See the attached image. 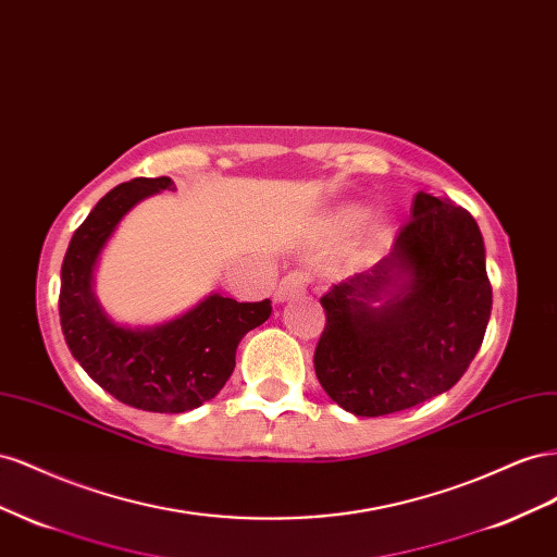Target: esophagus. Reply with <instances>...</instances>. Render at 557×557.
<instances>
[{
  "instance_id": "1",
  "label": "esophagus",
  "mask_w": 557,
  "mask_h": 557,
  "mask_svg": "<svg viewBox=\"0 0 557 557\" xmlns=\"http://www.w3.org/2000/svg\"><path fill=\"white\" fill-rule=\"evenodd\" d=\"M308 282H310L308 273H300V270H294V273L284 275L277 292H275V300H277V304H284V300H289L294 296H300V294L306 292Z\"/></svg>"
}]
</instances>
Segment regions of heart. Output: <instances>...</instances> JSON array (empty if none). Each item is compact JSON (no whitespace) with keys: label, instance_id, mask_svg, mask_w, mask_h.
Wrapping results in <instances>:
<instances>
[{"label":"heart","instance_id":"heart-1","mask_svg":"<svg viewBox=\"0 0 557 557\" xmlns=\"http://www.w3.org/2000/svg\"><path fill=\"white\" fill-rule=\"evenodd\" d=\"M343 224L347 226V228H359L361 224H363V212H359V210H347L345 214H343Z\"/></svg>","mask_w":557,"mask_h":557}]
</instances>
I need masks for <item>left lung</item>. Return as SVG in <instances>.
Segmentation results:
<instances>
[{
	"mask_svg": "<svg viewBox=\"0 0 557 557\" xmlns=\"http://www.w3.org/2000/svg\"><path fill=\"white\" fill-rule=\"evenodd\" d=\"M373 268L333 284L314 349L324 392L359 418L389 416L448 392L479 352L492 310L475 219L424 194Z\"/></svg>",
	"mask_w": 557,
	"mask_h": 557,
	"instance_id": "8db88e82",
	"label": "left lung"
}]
</instances>
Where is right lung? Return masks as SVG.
Returning a JSON list of instances; mask_svg holds the SVG:
<instances>
[{
	"label": "right lung",
	"mask_w": 557,
	"mask_h": 557,
	"mask_svg": "<svg viewBox=\"0 0 557 557\" xmlns=\"http://www.w3.org/2000/svg\"><path fill=\"white\" fill-rule=\"evenodd\" d=\"M174 190L170 177H137L111 188L72 235L60 270V324L82 369L128 404L151 412H186L214 399L235 369L245 333L261 326L273 306L237 304L221 294L156 326L111 320L95 296V268L121 219L137 202Z\"/></svg>",
	"instance_id": "right-lung-1"
}]
</instances>
